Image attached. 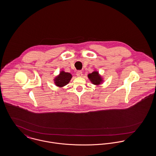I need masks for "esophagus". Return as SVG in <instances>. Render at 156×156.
Here are the masks:
<instances>
[{
    "label": "esophagus",
    "mask_w": 156,
    "mask_h": 156,
    "mask_svg": "<svg viewBox=\"0 0 156 156\" xmlns=\"http://www.w3.org/2000/svg\"><path fill=\"white\" fill-rule=\"evenodd\" d=\"M76 75H77V76H79V77L83 76V72L81 71H78L76 72Z\"/></svg>",
    "instance_id": "obj_1"
}]
</instances>
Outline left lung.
<instances>
[{
    "mask_svg": "<svg viewBox=\"0 0 156 156\" xmlns=\"http://www.w3.org/2000/svg\"><path fill=\"white\" fill-rule=\"evenodd\" d=\"M88 77L90 80L91 83L95 85H98L102 81V78L99 75L98 72L97 71H94L91 73H89L88 75Z\"/></svg>",
    "mask_w": 156,
    "mask_h": 156,
    "instance_id": "8db88e82",
    "label": "left lung"
}]
</instances>
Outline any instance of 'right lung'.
<instances>
[{"instance_id": "1", "label": "right lung", "mask_w": 156, "mask_h": 156, "mask_svg": "<svg viewBox=\"0 0 156 156\" xmlns=\"http://www.w3.org/2000/svg\"><path fill=\"white\" fill-rule=\"evenodd\" d=\"M72 78V75L68 72L62 71L59 76H58L55 79V84L58 87H63L68 84Z\"/></svg>"}]
</instances>
